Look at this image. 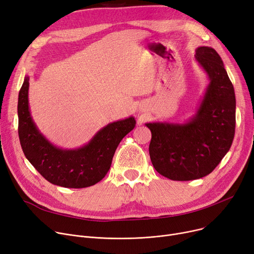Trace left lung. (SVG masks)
I'll return each instance as SVG.
<instances>
[{
	"label": "left lung",
	"mask_w": 254,
	"mask_h": 254,
	"mask_svg": "<svg viewBox=\"0 0 254 254\" xmlns=\"http://www.w3.org/2000/svg\"><path fill=\"white\" fill-rule=\"evenodd\" d=\"M195 60L210 83L195 115L186 124L149 123V154L159 174L176 181L199 179L214 170L230 150L236 127V97L221 58L207 46Z\"/></svg>",
	"instance_id": "obj_1"
}]
</instances>
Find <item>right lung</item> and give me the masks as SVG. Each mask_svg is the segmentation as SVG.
I'll return each mask as SVG.
<instances>
[{"label":"right lung","instance_id":"obj_1","mask_svg":"<svg viewBox=\"0 0 254 254\" xmlns=\"http://www.w3.org/2000/svg\"><path fill=\"white\" fill-rule=\"evenodd\" d=\"M29 80L18 95V136L22 151L34 168L50 183L68 189L95 185L108 173L118 144L135 127L130 116L100 129L82 147L65 150L51 144L37 128L29 108Z\"/></svg>","mask_w":254,"mask_h":254}]
</instances>
